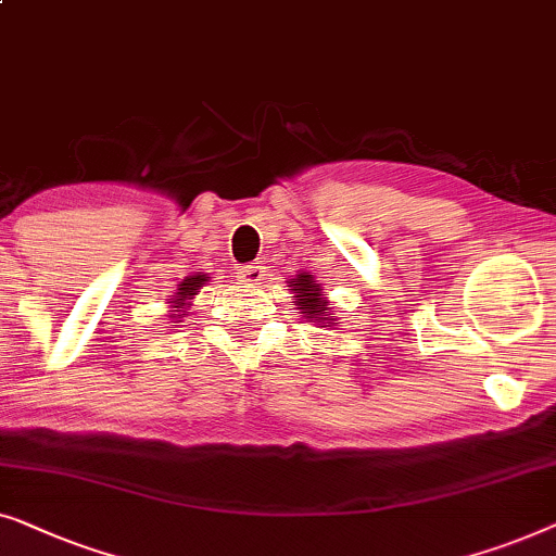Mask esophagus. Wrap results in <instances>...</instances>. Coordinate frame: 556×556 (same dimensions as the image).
Wrapping results in <instances>:
<instances>
[{
    "label": "esophagus",
    "instance_id": "34e87169",
    "mask_svg": "<svg viewBox=\"0 0 556 556\" xmlns=\"http://www.w3.org/2000/svg\"><path fill=\"white\" fill-rule=\"evenodd\" d=\"M239 279L244 281V285H249V287H256V285H262L264 271H262V267H256V264H249V267H241L239 269Z\"/></svg>",
    "mask_w": 556,
    "mask_h": 556
}]
</instances>
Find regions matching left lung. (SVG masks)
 I'll list each match as a JSON object with an SVG mask.
<instances>
[{"instance_id": "left-lung-1", "label": "left lung", "mask_w": 556, "mask_h": 556, "mask_svg": "<svg viewBox=\"0 0 556 556\" xmlns=\"http://www.w3.org/2000/svg\"><path fill=\"white\" fill-rule=\"evenodd\" d=\"M287 287H292V294L296 296V309L307 323H317L319 327H334L338 317H332L330 300L323 292V285L315 279L309 271H300L294 279L287 281Z\"/></svg>"}]
</instances>
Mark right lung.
Instances as JSON below:
<instances>
[{"mask_svg": "<svg viewBox=\"0 0 556 556\" xmlns=\"http://www.w3.org/2000/svg\"><path fill=\"white\" fill-rule=\"evenodd\" d=\"M206 281H208V277L203 275V271H193L191 277H186V279L181 281V285L176 287L178 292L170 294L168 317L176 319V323H181V317L186 315V309L191 307V300L199 294V289H201L203 285H206Z\"/></svg>", "mask_w": 556, "mask_h": 556, "instance_id": "obj_1", "label": "right lung"}]
</instances>
